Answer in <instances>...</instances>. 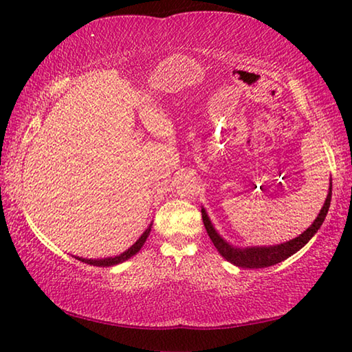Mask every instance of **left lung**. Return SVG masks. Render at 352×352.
Returning a JSON list of instances; mask_svg holds the SVG:
<instances>
[{
	"instance_id": "1",
	"label": "left lung",
	"mask_w": 352,
	"mask_h": 352,
	"mask_svg": "<svg viewBox=\"0 0 352 352\" xmlns=\"http://www.w3.org/2000/svg\"><path fill=\"white\" fill-rule=\"evenodd\" d=\"M331 195H332V183L329 188V194H327V199L324 201V206L321 208L318 217L314 220V223L309 226L305 233L295 237V239L275 247H256V248L254 247L253 248L231 247L230 243H226L222 237L216 233V230L212 228V225L210 222V219H208L205 210H201V219H204L206 233L211 237L214 247L217 248V252L222 254L226 261L237 267H242V269H264V267L275 265L278 262L287 259L289 256L296 253L298 250H301L309 241L312 239V236L317 233L321 223L324 222L327 211H329Z\"/></svg>"
}]
</instances>
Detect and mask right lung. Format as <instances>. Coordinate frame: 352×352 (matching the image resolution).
Wrapping results in <instances>:
<instances>
[{
    "instance_id": "right-lung-1",
    "label": "right lung",
    "mask_w": 352,
    "mask_h": 352,
    "mask_svg": "<svg viewBox=\"0 0 352 352\" xmlns=\"http://www.w3.org/2000/svg\"><path fill=\"white\" fill-rule=\"evenodd\" d=\"M152 226V225H151ZM151 226H148V228L144 231V233H142V236L140 237L138 241H136L132 247H130L127 252H124V253H121L119 256H115V258H107V259H98V261H93V259H82V258H77L79 261H82V262H85V264H90V265H98V267H110V265H116V264H119V262H122V261H126V259H129V258H132L133 254H136L141 250V247L144 245V242H146V239H147V236H148V233H151Z\"/></svg>"
}]
</instances>
